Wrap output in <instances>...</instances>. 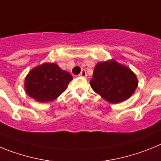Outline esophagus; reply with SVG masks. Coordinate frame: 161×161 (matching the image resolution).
Wrapping results in <instances>:
<instances>
[{"mask_svg": "<svg viewBox=\"0 0 161 161\" xmlns=\"http://www.w3.org/2000/svg\"><path fill=\"white\" fill-rule=\"evenodd\" d=\"M79 76H81V77H86V76H87V73H86V71L82 70L81 72H80V73Z\"/></svg>", "mask_w": 161, "mask_h": 161, "instance_id": "1", "label": "esophagus"}]
</instances>
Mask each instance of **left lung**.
Instances as JSON below:
<instances>
[{
  "instance_id": "left-lung-1",
  "label": "left lung",
  "mask_w": 161,
  "mask_h": 161,
  "mask_svg": "<svg viewBox=\"0 0 161 161\" xmlns=\"http://www.w3.org/2000/svg\"><path fill=\"white\" fill-rule=\"evenodd\" d=\"M90 85L105 100L116 104L128 99L135 93L138 80L128 67L111 59L95 66Z\"/></svg>"
}]
</instances>
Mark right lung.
Here are the masks:
<instances>
[{
	"instance_id": "1",
	"label": "right lung",
	"mask_w": 161,
	"mask_h": 161,
	"mask_svg": "<svg viewBox=\"0 0 161 161\" xmlns=\"http://www.w3.org/2000/svg\"><path fill=\"white\" fill-rule=\"evenodd\" d=\"M72 80L71 74L56 64L44 63L28 73L25 80V92L37 102H52L64 92Z\"/></svg>"
}]
</instances>
